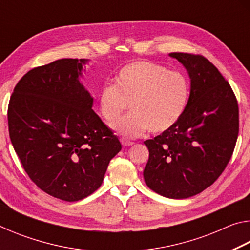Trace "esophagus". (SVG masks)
Returning <instances> with one entry per match:
<instances>
[{"label":"esophagus","mask_w":250,"mask_h":250,"mask_svg":"<svg viewBox=\"0 0 250 250\" xmlns=\"http://www.w3.org/2000/svg\"><path fill=\"white\" fill-rule=\"evenodd\" d=\"M121 143H122V146H130L133 145L132 141L126 140V139H125V138L121 139Z\"/></svg>","instance_id":"esophagus-1"}]
</instances>
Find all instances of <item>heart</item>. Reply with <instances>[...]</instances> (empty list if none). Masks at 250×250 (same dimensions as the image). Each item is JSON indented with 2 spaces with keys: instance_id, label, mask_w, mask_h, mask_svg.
<instances>
[{
  "instance_id": "1",
  "label": "heart",
  "mask_w": 250,
  "mask_h": 250,
  "mask_svg": "<svg viewBox=\"0 0 250 250\" xmlns=\"http://www.w3.org/2000/svg\"><path fill=\"white\" fill-rule=\"evenodd\" d=\"M191 86L186 76L152 62L139 61L122 67L116 83L100 88L99 112L111 122L126 109L132 111L113 122L111 128L125 138L149 130L162 133L177 124L188 107Z\"/></svg>"
}]
</instances>
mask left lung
<instances>
[{"label": "left lung", "mask_w": 250, "mask_h": 250, "mask_svg": "<svg viewBox=\"0 0 250 250\" xmlns=\"http://www.w3.org/2000/svg\"><path fill=\"white\" fill-rule=\"evenodd\" d=\"M191 77L185 112L170 130L145 141L146 184L160 195L188 198L216 181L234 152L239 110L230 84L200 54L171 53Z\"/></svg>", "instance_id": "1"}]
</instances>
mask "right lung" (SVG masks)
<instances>
[{
    "instance_id": "obj_1",
    "label": "right lung",
    "mask_w": 250,
    "mask_h": 250,
    "mask_svg": "<svg viewBox=\"0 0 250 250\" xmlns=\"http://www.w3.org/2000/svg\"><path fill=\"white\" fill-rule=\"evenodd\" d=\"M84 62L58 59L27 71L7 108L10 139L25 172L42 191L66 202L97 191L121 150L79 82Z\"/></svg>"
}]
</instances>
